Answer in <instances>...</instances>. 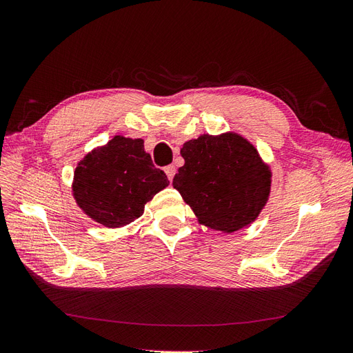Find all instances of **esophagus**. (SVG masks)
I'll return each instance as SVG.
<instances>
[{
  "instance_id": "34e87169",
  "label": "esophagus",
  "mask_w": 353,
  "mask_h": 353,
  "mask_svg": "<svg viewBox=\"0 0 353 353\" xmlns=\"http://www.w3.org/2000/svg\"><path fill=\"white\" fill-rule=\"evenodd\" d=\"M175 170H176V168H175L174 165H168V166L165 168V172H166L169 181H172V178H174V175H175Z\"/></svg>"
}]
</instances>
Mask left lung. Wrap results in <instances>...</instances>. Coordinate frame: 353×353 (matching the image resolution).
<instances>
[{
    "label": "left lung",
    "mask_w": 353,
    "mask_h": 353,
    "mask_svg": "<svg viewBox=\"0 0 353 353\" xmlns=\"http://www.w3.org/2000/svg\"><path fill=\"white\" fill-rule=\"evenodd\" d=\"M185 163L174 188L205 225L234 232L258 218L271 190V170L237 134L200 135L181 148Z\"/></svg>",
    "instance_id": "1"
}]
</instances>
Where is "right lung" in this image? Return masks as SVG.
Instances as JSON below:
<instances>
[{
    "instance_id": "add662e5",
    "label": "right lung",
    "mask_w": 353,
    "mask_h": 353,
    "mask_svg": "<svg viewBox=\"0 0 353 353\" xmlns=\"http://www.w3.org/2000/svg\"><path fill=\"white\" fill-rule=\"evenodd\" d=\"M168 184L166 174L144 152L141 138L116 135L78 163L73 196L90 218L117 228L140 218L145 203Z\"/></svg>"
}]
</instances>
